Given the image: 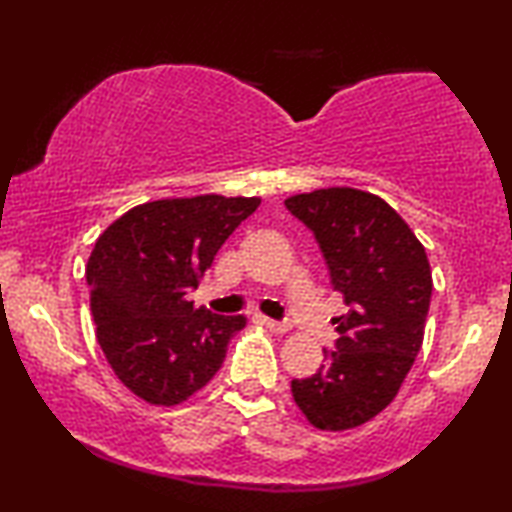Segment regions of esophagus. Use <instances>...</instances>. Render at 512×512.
<instances>
[{
	"label": "esophagus",
	"instance_id": "1",
	"mask_svg": "<svg viewBox=\"0 0 512 512\" xmlns=\"http://www.w3.org/2000/svg\"><path fill=\"white\" fill-rule=\"evenodd\" d=\"M263 324L268 326L270 331H275V333H286V331H289V324H286V321H277V319L263 317Z\"/></svg>",
	"mask_w": 512,
	"mask_h": 512
}]
</instances>
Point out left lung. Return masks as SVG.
<instances>
[{"mask_svg":"<svg viewBox=\"0 0 512 512\" xmlns=\"http://www.w3.org/2000/svg\"><path fill=\"white\" fill-rule=\"evenodd\" d=\"M284 205L312 230L347 305L333 319L335 349H324L312 377L291 382L293 398L317 429H354L394 401L422 349L429 258L396 209L373 193L321 188Z\"/></svg>","mask_w":512,"mask_h":512,"instance_id":"left-lung-1","label":"left lung"}]
</instances>
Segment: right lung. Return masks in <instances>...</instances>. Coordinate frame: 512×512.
<instances>
[{
	"mask_svg": "<svg viewBox=\"0 0 512 512\" xmlns=\"http://www.w3.org/2000/svg\"><path fill=\"white\" fill-rule=\"evenodd\" d=\"M258 205L223 195L156 200L97 237L86 268L97 342L132 394L177 405L221 368L244 317L195 310L186 296Z\"/></svg>",
	"mask_w": 512,
	"mask_h": 512,
	"instance_id": "1",
	"label": "right lung"
}]
</instances>
